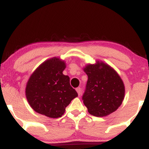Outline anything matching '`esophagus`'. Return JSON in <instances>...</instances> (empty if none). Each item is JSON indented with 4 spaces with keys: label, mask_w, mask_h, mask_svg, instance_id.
Masks as SVG:
<instances>
[{
    "label": "esophagus",
    "mask_w": 149,
    "mask_h": 149,
    "mask_svg": "<svg viewBox=\"0 0 149 149\" xmlns=\"http://www.w3.org/2000/svg\"><path fill=\"white\" fill-rule=\"evenodd\" d=\"M76 91H77V92H78V96H80V95H81V88L78 87V88H76Z\"/></svg>",
    "instance_id": "obj_1"
}]
</instances>
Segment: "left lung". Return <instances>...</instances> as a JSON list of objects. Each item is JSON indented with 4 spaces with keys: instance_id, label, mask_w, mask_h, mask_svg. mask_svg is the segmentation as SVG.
I'll return each mask as SVG.
<instances>
[{
    "instance_id": "obj_1",
    "label": "left lung",
    "mask_w": 149,
    "mask_h": 149,
    "mask_svg": "<svg viewBox=\"0 0 149 149\" xmlns=\"http://www.w3.org/2000/svg\"><path fill=\"white\" fill-rule=\"evenodd\" d=\"M88 76L83 99L92 116L103 117L118 109L123 101L125 86L117 72L110 66L97 61L83 69Z\"/></svg>"
}]
</instances>
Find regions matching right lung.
I'll use <instances>...</instances> for the list:
<instances>
[{
  "label": "right lung",
  "instance_id": "right-lung-1",
  "mask_svg": "<svg viewBox=\"0 0 149 149\" xmlns=\"http://www.w3.org/2000/svg\"><path fill=\"white\" fill-rule=\"evenodd\" d=\"M64 61L53 57L44 61L32 73L26 87V97L35 111L52 118L61 117L78 93L63 74Z\"/></svg>",
  "mask_w": 149,
  "mask_h": 149
}]
</instances>
